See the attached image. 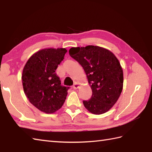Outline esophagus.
Masks as SVG:
<instances>
[{"instance_id": "obj_1", "label": "esophagus", "mask_w": 152, "mask_h": 152, "mask_svg": "<svg viewBox=\"0 0 152 152\" xmlns=\"http://www.w3.org/2000/svg\"><path fill=\"white\" fill-rule=\"evenodd\" d=\"M72 88H73V89H78V88H79V84L77 82H74V85H73V86H72Z\"/></svg>"}]
</instances>
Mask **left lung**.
I'll return each mask as SVG.
<instances>
[{
	"mask_svg": "<svg viewBox=\"0 0 152 152\" xmlns=\"http://www.w3.org/2000/svg\"><path fill=\"white\" fill-rule=\"evenodd\" d=\"M69 54L84 70L92 96L83 101L93 114H104L117 102L123 89L124 73L119 60L112 51L96 46L71 48Z\"/></svg>",
	"mask_w": 152,
	"mask_h": 152,
	"instance_id": "1",
	"label": "left lung"
}]
</instances>
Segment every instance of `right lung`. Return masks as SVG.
Wrapping results in <instances>:
<instances>
[{"instance_id": "add662e5", "label": "right lung", "mask_w": 152, "mask_h": 152, "mask_svg": "<svg viewBox=\"0 0 152 152\" xmlns=\"http://www.w3.org/2000/svg\"><path fill=\"white\" fill-rule=\"evenodd\" d=\"M66 52L65 48L39 50L28 59L23 70L25 94L32 104L46 114L56 112L65 101L69 88L61 85L56 70Z\"/></svg>"}]
</instances>
